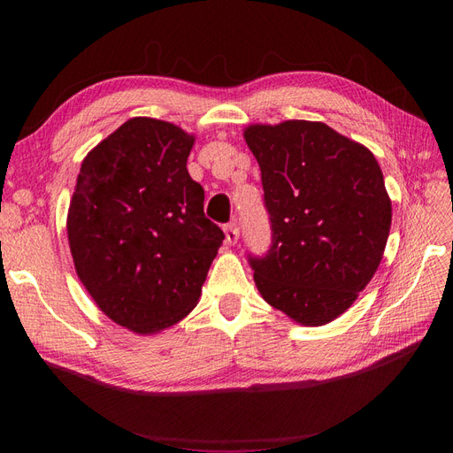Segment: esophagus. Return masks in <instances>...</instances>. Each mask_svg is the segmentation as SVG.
<instances>
[{
	"label": "esophagus",
	"instance_id": "esophagus-1",
	"mask_svg": "<svg viewBox=\"0 0 453 453\" xmlns=\"http://www.w3.org/2000/svg\"><path fill=\"white\" fill-rule=\"evenodd\" d=\"M225 236H226V243L228 245L238 243V240H240V228H238V225L236 223L226 225L225 226Z\"/></svg>",
	"mask_w": 453,
	"mask_h": 453
}]
</instances>
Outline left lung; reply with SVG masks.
I'll return each instance as SVG.
<instances>
[{
  "instance_id": "8db88e82",
  "label": "left lung",
  "mask_w": 453,
  "mask_h": 453,
  "mask_svg": "<svg viewBox=\"0 0 453 453\" xmlns=\"http://www.w3.org/2000/svg\"><path fill=\"white\" fill-rule=\"evenodd\" d=\"M260 166L272 242L248 255L257 289L291 319L318 326L344 313L386 250L391 200L374 155L323 122L245 130Z\"/></svg>"
}]
</instances>
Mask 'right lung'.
Segmentation results:
<instances>
[{
  "label": "right lung",
  "instance_id": "add662e5",
  "mask_svg": "<svg viewBox=\"0 0 453 453\" xmlns=\"http://www.w3.org/2000/svg\"><path fill=\"white\" fill-rule=\"evenodd\" d=\"M193 143L170 122L135 117L81 164L67 213L77 276L134 333L162 331L196 306L225 240L187 172Z\"/></svg>",
  "mask_w": 453,
  "mask_h": 453
}]
</instances>
